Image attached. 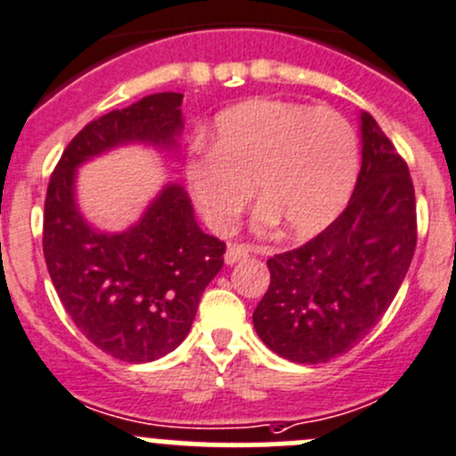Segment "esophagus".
<instances>
[{
	"instance_id": "esophagus-1",
	"label": "esophagus",
	"mask_w": 456,
	"mask_h": 456,
	"mask_svg": "<svg viewBox=\"0 0 456 456\" xmlns=\"http://www.w3.org/2000/svg\"><path fill=\"white\" fill-rule=\"evenodd\" d=\"M251 251H257V249H254V247L249 245H229L227 251H224V262H227V265H236L238 260H245Z\"/></svg>"
}]
</instances>
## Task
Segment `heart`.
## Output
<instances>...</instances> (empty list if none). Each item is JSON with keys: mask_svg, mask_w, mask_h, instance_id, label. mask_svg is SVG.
I'll use <instances>...</instances> for the list:
<instances>
[{"mask_svg": "<svg viewBox=\"0 0 456 456\" xmlns=\"http://www.w3.org/2000/svg\"><path fill=\"white\" fill-rule=\"evenodd\" d=\"M357 136L338 110L284 99H249L216 117L209 145H196L185 181L207 227L229 233L255 183L257 229L287 223L311 236L342 211L357 176Z\"/></svg>", "mask_w": 456, "mask_h": 456, "instance_id": "b5f03b06", "label": "heart"}]
</instances>
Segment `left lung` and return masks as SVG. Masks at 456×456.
Here are the masks:
<instances>
[{"label": "left lung", "instance_id": "1", "mask_svg": "<svg viewBox=\"0 0 456 456\" xmlns=\"http://www.w3.org/2000/svg\"><path fill=\"white\" fill-rule=\"evenodd\" d=\"M360 121L362 169L346 209L314 240L266 260L271 284L254 329L297 364H322L360 344L388 311L415 254L406 160L369 112Z\"/></svg>", "mask_w": 456, "mask_h": 456}]
</instances>
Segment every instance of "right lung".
<instances>
[{
  "mask_svg": "<svg viewBox=\"0 0 456 456\" xmlns=\"http://www.w3.org/2000/svg\"><path fill=\"white\" fill-rule=\"evenodd\" d=\"M181 103L178 92H159L87 123L45 194L44 257L59 300L94 346L130 364L159 360L187 338L202 291L223 269L224 242L202 232L176 183L126 232L92 227L77 205V167L130 142L176 150Z\"/></svg>",
  "mask_w": 456,
  "mask_h": 456,
  "instance_id": "right-lung-1",
  "label": "right lung"
}]
</instances>
